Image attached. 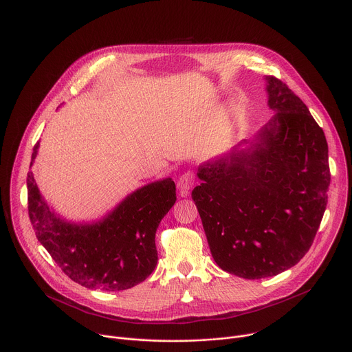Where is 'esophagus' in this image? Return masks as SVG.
<instances>
[{
  "label": "esophagus",
  "mask_w": 352,
  "mask_h": 352,
  "mask_svg": "<svg viewBox=\"0 0 352 352\" xmlns=\"http://www.w3.org/2000/svg\"><path fill=\"white\" fill-rule=\"evenodd\" d=\"M194 183H195V175H194V172L188 170V172L183 173V175L179 177V180H177L179 194H180L182 197H187V194H188V191L191 190V187L194 186Z\"/></svg>",
  "instance_id": "34e87169"
}]
</instances>
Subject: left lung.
<instances>
[{
    "mask_svg": "<svg viewBox=\"0 0 352 352\" xmlns=\"http://www.w3.org/2000/svg\"><path fill=\"white\" fill-rule=\"evenodd\" d=\"M275 113L252 140L204 162L191 197L216 264L236 276H274L311 248L327 204V143L302 100L265 77Z\"/></svg>",
    "mask_w": 352,
    "mask_h": 352,
    "instance_id": "8db88e82",
    "label": "left lung"
}]
</instances>
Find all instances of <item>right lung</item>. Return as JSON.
I'll use <instances>...</instances> for the list:
<instances>
[{
  "label": "right lung",
  "instance_id": "obj_1",
  "mask_svg": "<svg viewBox=\"0 0 352 352\" xmlns=\"http://www.w3.org/2000/svg\"><path fill=\"white\" fill-rule=\"evenodd\" d=\"M40 142L33 148L32 164ZM29 216L41 245L74 282L106 292H118L143 282L155 268V232L176 202L170 177L146 184L125 197L103 219L73 223L62 219L44 199L28 173Z\"/></svg>",
  "mask_w": 352,
  "mask_h": 352
}]
</instances>
